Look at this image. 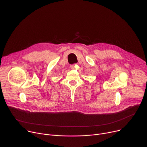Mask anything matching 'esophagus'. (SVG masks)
<instances>
[{
	"label": "esophagus",
	"instance_id": "obj_1",
	"mask_svg": "<svg viewBox=\"0 0 147 147\" xmlns=\"http://www.w3.org/2000/svg\"><path fill=\"white\" fill-rule=\"evenodd\" d=\"M74 67H75L74 65H70V68H74Z\"/></svg>",
	"mask_w": 147,
	"mask_h": 147
}]
</instances>
